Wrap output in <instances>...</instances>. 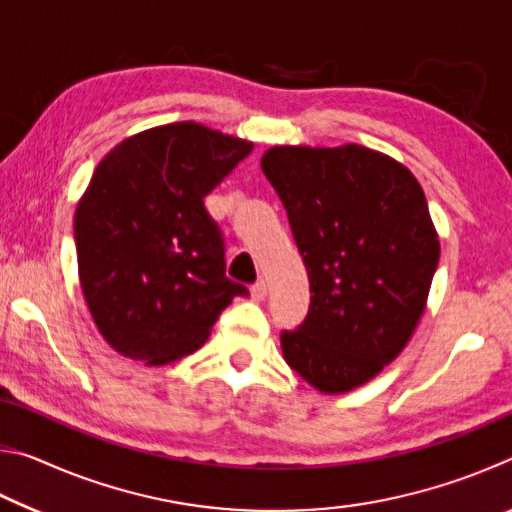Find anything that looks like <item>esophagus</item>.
<instances>
[{"instance_id": "34e87169", "label": "esophagus", "mask_w": 512, "mask_h": 512, "mask_svg": "<svg viewBox=\"0 0 512 512\" xmlns=\"http://www.w3.org/2000/svg\"><path fill=\"white\" fill-rule=\"evenodd\" d=\"M250 296H253L255 300H264L268 296V284L266 280H257L253 287H250Z\"/></svg>"}]
</instances>
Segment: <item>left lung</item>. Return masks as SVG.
Segmentation results:
<instances>
[{
    "mask_svg": "<svg viewBox=\"0 0 512 512\" xmlns=\"http://www.w3.org/2000/svg\"><path fill=\"white\" fill-rule=\"evenodd\" d=\"M262 171L287 210L311 305L282 332L284 361L320 393L377 377L409 343L440 257L427 198L391 155L343 144L273 146Z\"/></svg>",
    "mask_w": 512,
    "mask_h": 512,
    "instance_id": "8db88e82",
    "label": "left lung"
}]
</instances>
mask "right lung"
<instances>
[{
	"label": "right lung",
	"instance_id": "1",
	"mask_svg": "<svg viewBox=\"0 0 512 512\" xmlns=\"http://www.w3.org/2000/svg\"><path fill=\"white\" fill-rule=\"evenodd\" d=\"M253 142L196 121L119 142L76 205L85 302L112 350L146 366L196 352L244 284L225 277L221 230L203 198Z\"/></svg>",
	"mask_w": 512,
	"mask_h": 512
}]
</instances>
